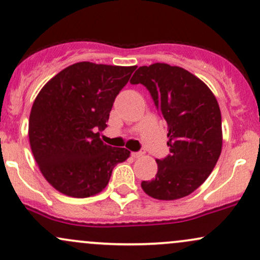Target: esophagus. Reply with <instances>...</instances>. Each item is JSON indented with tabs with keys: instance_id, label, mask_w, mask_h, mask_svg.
Wrapping results in <instances>:
<instances>
[{
	"instance_id": "34e87169",
	"label": "esophagus",
	"mask_w": 260,
	"mask_h": 260,
	"mask_svg": "<svg viewBox=\"0 0 260 260\" xmlns=\"http://www.w3.org/2000/svg\"><path fill=\"white\" fill-rule=\"evenodd\" d=\"M144 154V151H138V153H132V156L134 159H138V157H142Z\"/></svg>"
}]
</instances>
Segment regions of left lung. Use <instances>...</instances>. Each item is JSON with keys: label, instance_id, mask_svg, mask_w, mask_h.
I'll return each instance as SVG.
<instances>
[{"label": "left lung", "instance_id": "1", "mask_svg": "<svg viewBox=\"0 0 260 260\" xmlns=\"http://www.w3.org/2000/svg\"><path fill=\"white\" fill-rule=\"evenodd\" d=\"M147 86L168 123L170 154L156 160V176L143 181L151 198L176 201L193 193L215 168L222 149L221 112L203 80L178 66H142L131 79Z\"/></svg>", "mask_w": 260, "mask_h": 260}]
</instances>
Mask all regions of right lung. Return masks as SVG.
<instances>
[{"mask_svg": "<svg viewBox=\"0 0 260 260\" xmlns=\"http://www.w3.org/2000/svg\"><path fill=\"white\" fill-rule=\"evenodd\" d=\"M136 66L78 62L43 86L29 117V142L39 169L59 193L86 198L109 183L112 169L129 157L126 148L100 139L113 101Z\"/></svg>", "mask_w": 260, "mask_h": 260, "instance_id": "1", "label": "right lung"}]
</instances>
